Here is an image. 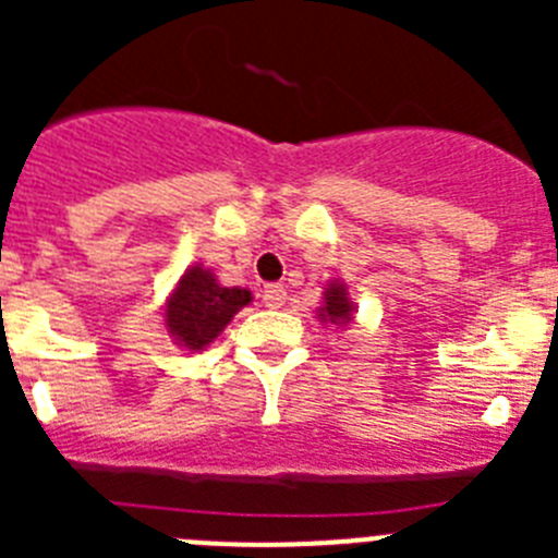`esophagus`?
Returning <instances> with one entry per match:
<instances>
[{"instance_id":"34e87169","label":"esophagus","mask_w":558,"mask_h":558,"mask_svg":"<svg viewBox=\"0 0 558 558\" xmlns=\"http://www.w3.org/2000/svg\"><path fill=\"white\" fill-rule=\"evenodd\" d=\"M284 299H288V290H284L282 284H268V288L263 290V304L268 310H279L284 304Z\"/></svg>"}]
</instances>
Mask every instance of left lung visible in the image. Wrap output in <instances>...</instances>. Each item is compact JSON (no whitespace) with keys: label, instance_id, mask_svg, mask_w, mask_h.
<instances>
[{"label":"left lung","instance_id":"obj_1","mask_svg":"<svg viewBox=\"0 0 558 558\" xmlns=\"http://www.w3.org/2000/svg\"><path fill=\"white\" fill-rule=\"evenodd\" d=\"M322 318L324 322H332V324L352 322V302L347 299V290H343V284H329L327 288V293H324Z\"/></svg>","mask_w":558,"mask_h":558}]
</instances>
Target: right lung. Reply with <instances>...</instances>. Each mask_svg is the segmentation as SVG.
I'll list each match as a JSON object with an SVG mask.
<instances>
[{
  "mask_svg": "<svg viewBox=\"0 0 558 558\" xmlns=\"http://www.w3.org/2000/svg\"><path fill=\"white\" fill-rule=\"evenodd\" d=\"M251 302L248 290L220 288L215 276L201 265L181 276L179 288L167 304V327L186 349H204L218 338L220 329Z\"/></svg>",
  "mask_w": 558,
  "mask_h": 558,
  "instance_id": "add662e5",
  "label": "right lung"
}]
</instances>
